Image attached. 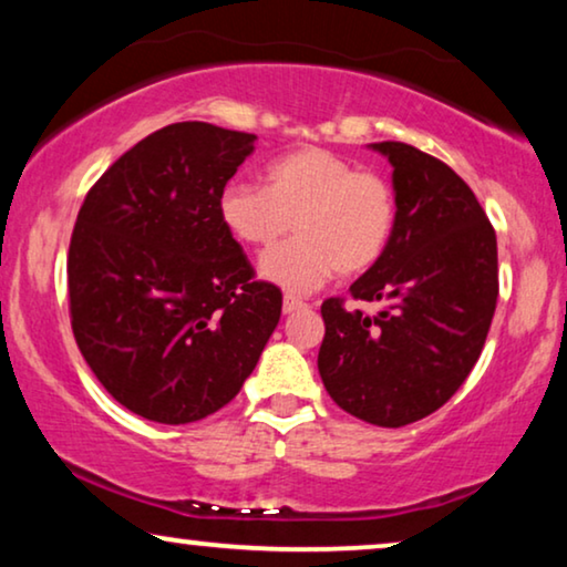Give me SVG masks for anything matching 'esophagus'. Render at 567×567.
Masks as SVG:
<instances>
[{"label": "esophagus", "instance_id": "obj_1", "mask_svg": "<svg viewBox=\"0 0 567 567\" xmlns=\"http://www.w3.org/2000/svg\"><path fill=\"white\" fill-rule=\"evenodd\" d=\"M301 307H307V301H301L299 297H291V293H286V297H284V312L286 315L297 312V309H301Z\"/></svg>", "mask_w": 567, "mask_h": 567}]
</instances>
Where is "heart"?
Wrapping results in <instances>:
<instances>
[{
  "label": "heart",
  "instance_id": "heart-1",
  "mask_svg": "<svg viewBox=\"0 0 567 567\" xmlns=\"http://www.w3.org/2000/svg\"><path fill=\"white\" fill-rule=\"evenodd\" d=\"M219 219L252 250H268L289 227L297 231L260 260V274L286 291L305 293L320 289L336 270L359 276L382 258L398 224V196L384 175L305 146L270 162L262 188L227 185Z\"/></svg>",
  "mask_w": 567,
  "mask_h": 567
}]
</instances>
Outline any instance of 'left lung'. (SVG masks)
Returning a JSON list of instances; mask_svg holds the SVG:
<instances>
[{
    "label": "left lung",
    "instance_id": "obj_1",
    "mask_svg": "<svg viewBox=\"0 0 567 567\" xmlns=\"http://www.w3.org/2000/svg\"><path fill=\"white\" fill-rule=\"evenodd\" d=\"M374 150L394 167L398 224L351 299L377 312L324 299L317 369L346 413L400 429L436 413L475 369L498 305V243L452 167L402 142Z\"/></svg>",
    "mask_w": 567,
    "mask_h": 567
}]
</instances>
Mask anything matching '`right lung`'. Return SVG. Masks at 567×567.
<instances>
[{
	"instance_id": "1",
	"label": "right lung",
	"mask_w": 567,
	"mask_h": 567,
	"mask_svg": "<svg viewBox=\"0 0 567 567\" xmlns=\"http://www.w3.org/2000/svg\"><path fill=\"white\" fill-rule=\"evenodd\" d=\"M255 134L204 121L154 131L84 196L69 243L76 346L113 400L167 425L235 400L281 317V289L219 219Z\"/></svg>"
}]
</instances>
